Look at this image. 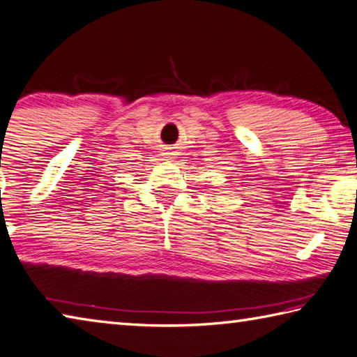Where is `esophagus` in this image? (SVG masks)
I'll use <instances>...</instances> for the list:
<instances>
[{
	"mask_svg": "<svg viewBox=\"0 0 357 357\" xmlns=\"http://www.w3.org/2000/svg\"><path fill=\"white\" fill-rule=\"evenodd\" d=\"M163 157H165L166 160H172V158H174V152H165Z\"/></svg>",
	"mask_w": 357,
	"mask_h": 357,
	"instance_id": "esophagus-1",
	"label": "esophagus"
}]
</instances>
